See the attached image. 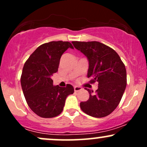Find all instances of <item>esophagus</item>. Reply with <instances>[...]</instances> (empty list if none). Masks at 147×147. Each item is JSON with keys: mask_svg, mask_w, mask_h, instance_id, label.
Masks as SVG:
<instances>
[{"mask_svg": "<svg viewBox=\"0 0 147 147\" xmlns=\"http://www.w3.org/2000/svg\"><path fill=\"white\" fill-rule=\"evenodd\" d=\"M82 88L79 87V86H75L74 87V90H75V92H79V91H80L82 90Z\"/></svg>", "mask_w": 147, "mask_h": 147, "instance_id": "1", "label": "esophagus"}]
</instances>
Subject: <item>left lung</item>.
Returning <instances> with one entry per match:
<instances>
[{
	"instance_id": "1",
	"label": "left lung",
	"mask_w": 147,
	"mask_h": 147,
	"mask_svg": "<svg viewBox=\"0 0 147 147\" xmlns=\"http://www.w3.org/2000/svg\"><path fill=\"white\" fill-rule=\"evenodd\" d=\"M76 49L87 57L88 77L90 84L98 82V88L87 89L89 99L80 103L83 112L94 117L109 115L120 102L126 86L125 65L113 49L98 41H72Z\"/></svg>"
}]
</instances>
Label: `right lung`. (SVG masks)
<instances>
[{
  "mask_svg": "<svg viewBox=\"0 0 147 147\" xmlns=\"http://www.w3.org/2000/svg\"><path fill=\"white\" fill-rule=\"evenodd\" d=\"M73 49L68 41H51L38 47L25 61L21 77L22 90L27 104L34 113L52 118L61 113L65 99L73 94L70 84L53 86L51 79L58 71L60 59L67 49Z\"/></svg>",
  "mask_w": 147,
  "mask_h": 147,
  "instance_id": "add662e5",
  "label": "right lung"
}]
</instances>
